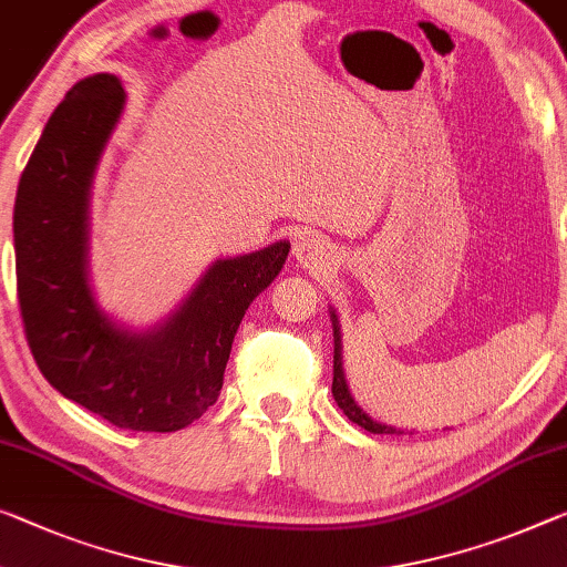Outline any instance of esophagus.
<instances>
[{
	"instance_id": "esophagus-1",
	"label": "esophagus",
	"mask_w": 567,
	"mask_h": 567,
	"mask_svg": "<svg viewBox=\"0 0 567 567\" xmlns=\"http://www.w3.org/2000/svg\"><path fill=\"white\" fill-rule=\"evenodd\" d=\"M293 256L303 268H311V271H321V268L334 264V246L327 238H321L317 233L301 235L299 240L293 243Z\"/></svg>"
}]
</instances>
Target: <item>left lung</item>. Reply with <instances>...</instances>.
I'll return each instance as SVG.
<instances>
[{
  "mask_svg": "<svg viewBox=\"0 0 567 567\" xmlns=\"http://www.w3.org/2000/svg\"><path fill=\"white\" fill-rule=\"evenodd\" d=\"M329 317H332V327H334V380H332V395L337 400V405L342 408V413L350 417L352 423L362 425L364 431L370 433H405L395 429V425H388V423H378L374 417H370L368 413L362 411L360 405H357V400L350 393V385H347V374L342 368V332H339V319L334 309L329 311Z\"/></svg>",
  "mask_w": 567,
  "mask_h": 567,
  "instance_id": "left-lung-1",
  "label": "left lung"
}]
</instances>
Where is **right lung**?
Masks as SVG:
<instances>
[{"mask_svg":"<svg viewBox=\"0 0 567 567\" xmlns=\"http://www.w3.org/2000/svg\"><path fill=\"white\" fill-rule=\"evenodd\" d=\"M124 103L118 78L95 73L52 111L17 187V299L34 362L60 395L118 429L172 433L220 395L235 332L291 243L215 260L152 329L113 321L89 281V205Z\"/></svg>","mask_w":567,"mask_h":567,"instance_id":"1","label":"right lung"}]
</instances>
